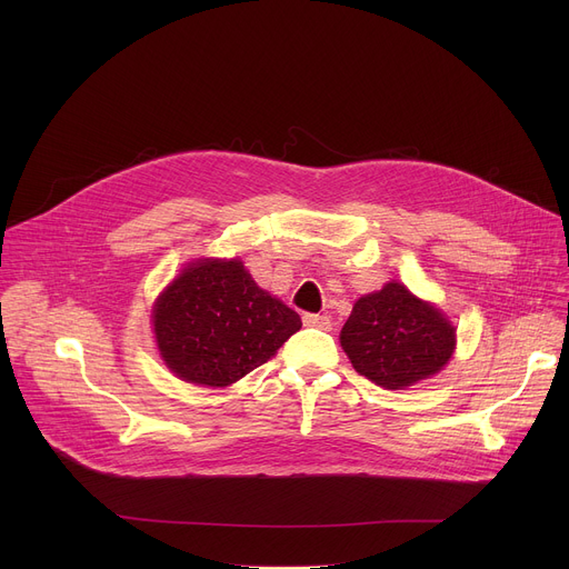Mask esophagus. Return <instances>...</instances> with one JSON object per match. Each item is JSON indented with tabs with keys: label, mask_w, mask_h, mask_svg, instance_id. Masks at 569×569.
<instances>
[{
	"label": "esophagus",
	"mask_w": 569,
	"mask_h": 569,
	"mask_svg": "<svg viewBox=\"0 0 569 569\" xmlns=\"http://www.w3.org/2000/svg\"><path fill=\"white\" fill-rule=\"evenodd\" d=\"M303 323H306V327L321 329V331H329V329L333 327L331 317H327V315H317V312H306V315H303Z\"/></svg>",
	"instance_id": "obj_1"
}]
</instances>
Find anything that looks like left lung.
<instances>
[{
	"mask_svg": "<svg viewBox=\"0 0 569 569\" xmlns=\"http://www.w3.org/2000/svg\"><path fill=\"white\" fill-rule=\"evenodd\" d=\"M340 345L360 376L385 389H405L448 365L457 333L435 303L389 281L356 301Z\"/></svg>",
	"mask_w": 569,
	"mask_h": 569,
	"instance_id": "left-lung-1",
	"label": "left lung"
}]
</instances>
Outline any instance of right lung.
I'll list each match as a JSON object with an SVG mask.
<instances>
[{
  "instance_id": "right-lung-1",
  "label": "right lung",
  "mask_w": 569,
  "mask_h": 569,
  "mask_svg": "<svg viewBox=\"0 0 569 569\" xmlns=\"http://www.w3.org/2000/svg\"><path fill=\"white\" fill-rule=\"evenodd\" d=\"M299 329V315L259 288L240 259L191 261L152 306L161 360L202 387L248 376Z\"/></svg>"
}]
</instances>
